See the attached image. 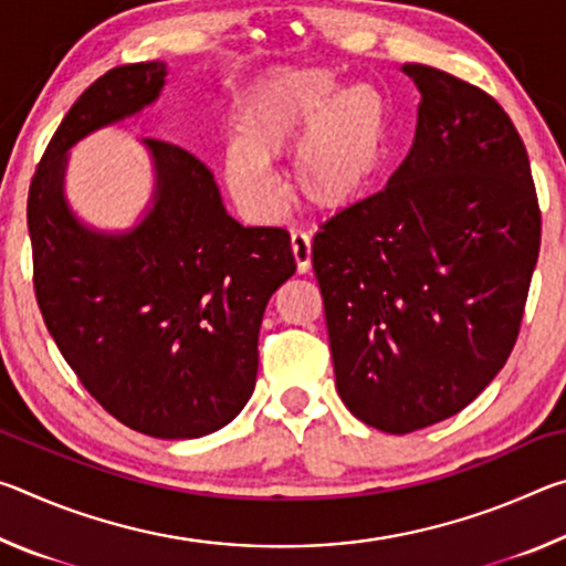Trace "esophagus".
I'll use <instances>...</instances> for the list:
<instances>
[{"label": "esophagus", "mask_w": 566, "mask_h": 566, "mask_svg": "<svg viewBox=\"0 0 566 566\" xmlns=\"http://www.w3.org/2000/svg\"><path fill=\"white\" fill-rule=\"evenodd\" d=\"M292 254L296 262V272L304 274L312 266V239L304 232H292Z\"/></svg>", "instance_id": "esophagus-1"}]
</instances>
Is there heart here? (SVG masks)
I'll return each instance as SVG.
<instances>
[{"label":"heart","instance_id":"obj_1","mask_svg":"<svg viewBox=\"0 0 566 566\" xmlns=\"http://www.w3.org/2000/svg\"><path fill=\"white\" fill-rule=\"evenodd\" d=\"M239 134L224 147V179L247 214L280 212L274 157L292 155L294 197L314 212L357 207L389 155V107L371 84H349L322 66H284L247 94Z\"/></svg>","mask_w":566,"mask_h":566}]
</instances>
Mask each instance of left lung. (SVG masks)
<instances>
[{"instance_id":"left-lung-1","label":"left lung","mask_w":566,"mask_h":566,"mask_svg":"<svg viewBox=\"0 0 566 566\" xmlns=\"http://www.w3.org/2000/svg\"><path fill=\"white\" fill-rule=\"evenodd\" d=\"M407 159L314 234L337 391L364 424L409 434L500 375L539 256L530 157L490 94L424 64Z\"/></svg>"}]
</instances>
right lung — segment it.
<instances>
[{
    "label": "right lung",
    "mask_w": 566,
    "mask_h": 566,
    "mask_svg": "<svg viewBox=\"0 0 566 566\" xmlns=\"http://www.w3.org/2000/svg\"><path fill=\"white\" fill-rule=\"evenodd\" d=\"M165 82V62H139L82 92L34 171L27 224L36 302L84 389L134 432L197 439L252 397L264 306L296 264L284 229L239 224L205 161L169 142L142 139L155 191L137 224L74 214L70 149L151 107Z\"/></svg>",
    "instance_id": "add662e5"
}]
</instances>
